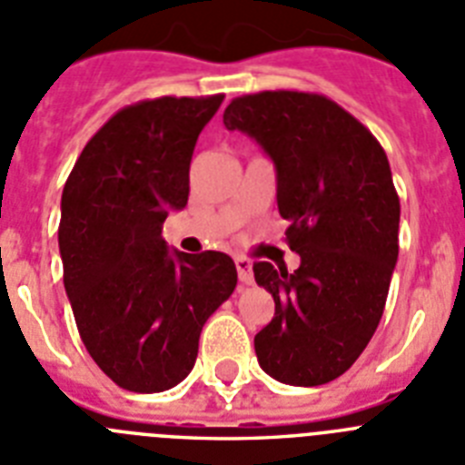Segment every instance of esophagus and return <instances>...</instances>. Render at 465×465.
Masks as SVG:
<instances>
[{
    "mask_svg": "<svg viewBox=\"0 0 465 465\" xmlns=\"http://www.w3.org/2000/svg\"><path fill=\"white\" fill-rule=\"evenodd\" d=\"M233 262H236V272H239V279L243 283H252V262L245 255H236L233 257Z\"/></svg>",
    "mask_w": 465,
    "mask_h": 465,
    "instance_id": "34e87169",
    "label": "esophagus"
}]
</instances>
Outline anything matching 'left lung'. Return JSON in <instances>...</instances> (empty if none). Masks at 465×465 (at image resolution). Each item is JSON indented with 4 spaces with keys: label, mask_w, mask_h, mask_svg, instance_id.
Listing matches in <instances>:
<instances>
[{
    "label": "left lung",
    "mask_w": 465,
    "mask_h": 465,
    "mask_svg": "<svg viewBox=\"0 0 465 465\" xmlns=\"http://www.w3.org/2000/svg\"><path fill=\"white\" fill-rule=\"evenodd\" d=\"M226 130L251 134L274 160L288 272L255 262L274 317L255 335L257 361L288 385L342 376L383 317L400 252V196L388 155L354 115L323 94H243L224 111Z\"/></svg>",
    "instance_id": "left-lung-1"
}]
</instances>
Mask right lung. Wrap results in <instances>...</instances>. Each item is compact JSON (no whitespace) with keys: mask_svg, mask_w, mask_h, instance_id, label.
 Listing matches in <instances>:
<instances>
[{"mask_svg":"<svg viewBox=\"0 0 465 465\" xmlns=\"http://www.w3.org/2000/svg\"><path fill=\"white\" fill-rule=\"evenodd\" d=\"M224 94L120 108L82 148L61 196L64 286L87 352L113 383L163 392L193 369L203 323L236 288L229 255L170 252L163 222L189 201L198 134Z\"/></svg>","mask_w":465,"mask_h":465,"instance_id":"add662e5","label":"right lung"}]
</instances>
